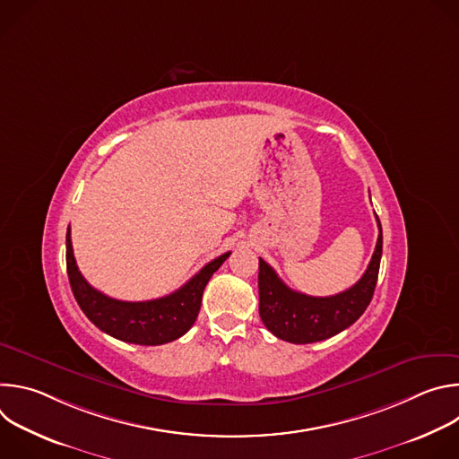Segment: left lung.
<instances>
[{"label":"left lung","mask_w":459,"mask_h":459,"mask_svg":"<svg viewBox=\"0 0 459 459\" xmlns=\"http://www.w3.org/2000/svg\"><path fill=\"white\" fill-rule=\"evenodd\" d=\"M376 221L379 236L365 274L356 285L334 296L316 298L289 289L267 261L259 257V316L276 338L301 345L323 342L345 331L365 312L376 289L383 250L377 216Z\"/></svg>","instance_id":"obj_1"}]
</instances>
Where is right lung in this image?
I'll return each instance as SVG.
<instances>
[{"instance_id": "add662e5", "label": "right lung", "mask_w": 459, "mask_h": 459, "mask_svg": "<svg viewBox=\"0 0 459 459\" xmlns=\"http://www.w3.org/2000/svg\"><path fill=\"white\" fill-rule=\"evenodd\" d=\"M230 252L212 259L176 292L151 301H121L96 290L78 271L67 230V274L85 316L105 334L136 345H163L181 338L198 317L204 290Z\"/></svg>"}]
</instances>
